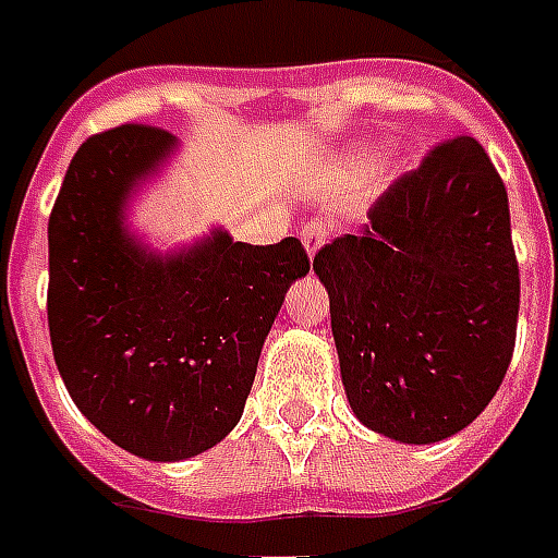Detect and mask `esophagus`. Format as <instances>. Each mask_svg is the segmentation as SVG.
I'll return each instance as SVG.
<instances>
[{"label":"esophagus","instance_id":"obj_1","mask_svg":"<svg viewBox=\"0 0 558 558\" xmlns=\"http://www.w3.org/2000/svg\"><path fill=\"white\" fill-rule=\"evenodd\" d=\"M326 241H329V229H326L324 223H312L303 229V244H305V250H308V255L317 253V250H320Z\"/></svg>","mask_w":558,"mask_h":558}]
</instances>
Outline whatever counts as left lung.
Instances as JSON below:
<instances>
[{
    "instance_id": "1",
    "label": "left lung",
    "mask_w": 558,
    "mask_h": 558,
    "mask_svg": "<svg viewBox=\"0 0 558 558\" xmlns=\"http://www.w3.org/2000/svg\"><path fill=\"white\" fill-rule=\"evenodd\" d=\"M355 417L403 444L464 429L492 403L518 335L509 196L480 141L433 146L314 255Z\"/></svg>"
}]
</instances>
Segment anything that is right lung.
<instances>
[{"mask_svg":"<svg viewBox=\"0 0 558 558\" xmlns=\"http://www.w3.org/2000/svg\"><path fill=\"white\" fill-rule=\"evenodd\" d=\"M175 137L125 123L87 137L49 215V341L78 412L129 453L179 462L241 421L264 338L308 274L296 238L253 246L215 232L155 258L123 203Z\"/></svg>","mask_w":558,"mask_h":558,"instance_id":"obj_1","label":"right lung"}]
</instances>
